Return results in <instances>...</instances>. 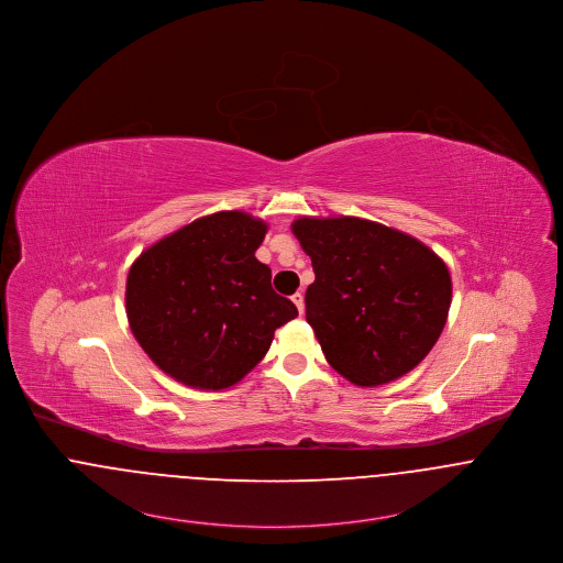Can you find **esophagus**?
Returning a JSON list of instances; mask_svg holds the SVG:
<instances>
[{
	"label": "esophagus",
	"instance_id": "esophagus-1",
	"mask_svg": "<svg viewBox=\"0 0 563 563\" xmlns=\"http://www.w3.org/2000/svg\"><path fill=\"white\" fill-rule=\"evenodd\" d=\"M292 303L297 306V309H299V313H303V309H306V303H303V295H301V292H295V295H292Z\"/></svg>",
	"mask_w": 563,
	"mask_h": 563
}]
</instances>
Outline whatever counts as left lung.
Wrapping results in <instances>:
<instances>
[{"mask_svg": "<svg viewBox=\"0 0 563 563\" xmlns=\"http://www.w3.org/2000/svg\"><path fill=\"white\" fill-rule=\"evenodd\" d=\"M292 234L316 273L307 322L333 369L378 387L432 351L448 322L452 277L430 247L358 217H301Z\"/></svg>", "mask_w": 563, "mask_h": 563, "instance_id": "8db88e82", "label": "left lung"}]
</instances>
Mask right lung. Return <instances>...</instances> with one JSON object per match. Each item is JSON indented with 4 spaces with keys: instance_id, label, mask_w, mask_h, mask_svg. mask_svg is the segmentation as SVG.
Returning <instances> with one entry per match:
<instances>
[{
    "instance_id": "1",
    "label": "right lung",
    "mask_w": 563,
    "mask_h": 563,
    "mask_svg": "<svg viewBox=\"0 0 563 563\" xmlns=\"http://www.w3.org/2000/svg\"><path fill=\"white\" fill-rule=\"evenodd\" d=\"M266 223L241 210L206 214L156 241L126 277V316L144 353L178 383L225 389L299 311L256 257Z\"/></svg>"
}]
</instances>
